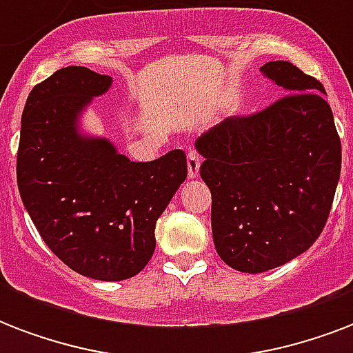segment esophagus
Masks as SVG:
<instances>
[{"instance_id": "esophagus-1", "label": "esophagus", "mask_w": 353, "mask_h": 353, "mask_svg": "<svg viewBox=\"0 0 353 353\" xmlns=\"http://www.w3.org/2000/svg\"><path fill=\"white\" fill-rule=\"evenodd\" d=\"M199 165H201V155L196 150H190L187 155V166H188V177H198Z\"/></svg>"}]
</instances>
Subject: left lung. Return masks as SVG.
<instances>
[{
    "mask_svg": "<svg viewBox=\"0 0 353 353\" xmlns=\"http://www.w3.org/2000/svg\"><path fill=\"white\" fill-rule=\"evenodd\" d=\"M262 73L288 93L262 112L227 117L196 143L212 194L216 251L243 273L307 251L328 221L341 176V139L324 85L282 60Z\"/></svg>",
    "mask_w": 353,
    "mask_h": 353,
    "instance_id": "8db88e82",
    "label": "left lung"
}]
</instances>
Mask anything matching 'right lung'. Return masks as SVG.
<instances>
[{
    "label": "right lung",
    "mask_w": 353,
    "mask_h": 353,
    "mask_svg": "<svg viewBox=\"0 0 353 353\" xmlns=\"http://www.w3.org/2000/svg\"><path fill=\"white\" fill-rule=\"evenodd\" d=\"M112 77L69 65L36 84L21 115L16 176L25 209L47 247L77 273L132 279L155 251V223L187 179L172 150L133 163L106 139L82 137L79 113Z\"/></svg>",
    "instance_id": "right-lung-1"
}]
</instances>
